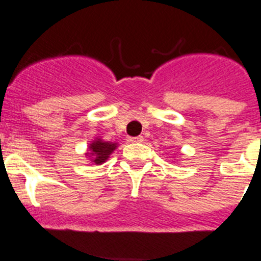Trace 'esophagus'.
Returning a JSON list of instances; mask_svg holds the SVG:
<instances>
[{
	"label": "esophagus",
	"instance_id": "obj_1",
	"mask_svg": "<svg viewBox=\"0 0 261 261\" xmlns=\"http://www.w3.org/2000/svg\"><path fill=\"white\" fill-rule=\"evenodd\" d=\"M130 143H140L143 142V136H136V138H128Z\"/></svg>",
	"mask_w": 261,
	"mask_h": 261
}]
</instances>
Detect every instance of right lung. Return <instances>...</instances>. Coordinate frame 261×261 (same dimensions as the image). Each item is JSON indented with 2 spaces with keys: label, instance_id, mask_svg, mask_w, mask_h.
<instances>
[{
  "label": "right lung",
  "instance_id": "obj_1",
  "mask_svg": "<svg viewBox=\"0 0 261 261\" xmlns=\"http://www.w3.org/2000/svg\"><path fill=\"white\" fill-rule=\"evenodd\" d=\"M114 149H116V144L103 142V140H96L92 144H90V150H91V155L94 158L92 162L97 165L103 164Z\"/></svg>",
  "mask_w": 261,
  "mask_h": 261
}]
</instances>
